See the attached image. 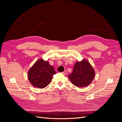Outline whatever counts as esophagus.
<instances>
[{
	"instance_id": "34e87169",
	"label": "esophagus",
	"mask_w": 122,
	"mask_h": 122,
	"mask_svg": "<svg viewBox=\"0 0 122 122\" xmlns=\"http://www.w3.org/2000/svg\"><path fill=\"white\" fill-rule=\"evenodd\" d=\"M62 73L63 74H64V75H66V74H67V71H66V70H65V71H64Z\"/></svg>"
}]
</instances>
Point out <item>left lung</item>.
Instances as JSON below:
<instances>
[{"mask_svg":"<svg viewBox=\"0 0 122 122\" xmlns=\"http://www.w3.org/2000/svg\"><path fill=\"white\" fill-rule=\"evenodd\" d=\"M95 73L89 62L85 60L77 62L71 74L68 75L71 82L77 87L88 86L93 80Z\"/></svg>","mask_w":122,"mask_h":122,"instance_id":"obj_1","label":"left lung"}]
</instances>
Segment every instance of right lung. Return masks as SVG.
Returning a JSON list of instances; mask_svg holds the SVG:
<instances>
[{"instance_id": "obj_1", "label": "right lung", "mask_w": 122, "mask_h": 122, "mask_svg": "<svg viewBox=\"0 0 122 122\" xmlns=\"http://www.w3.org/2000/svg\"><path fill=\"white\" fill-rule=\"evenodd\" d=\"M55 74L56 72L53 66L50 65L47 61L40 59L29 70L28 77L33 86L43 88L50 83Z\"/></svg>"}]
</instances>
